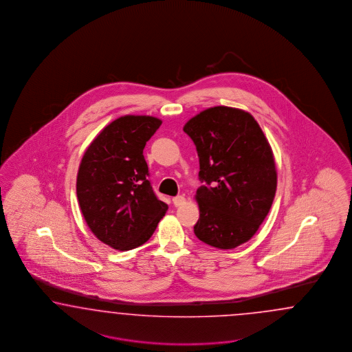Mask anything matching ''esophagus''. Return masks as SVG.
Returning a JSON list of instances; mask_svg holds the SVG:
<instances>
[{"label":"esophagus","instance_id":"34e87169","mask_svg":"<svg viewBox=\"0 0 352 352\" xmlns=\"http://www.w3.org/2000/svg\"><path fill=\"white\" fill-rule=\"evenodd\" d=\"M186 201V199L183 197V196H175L174 199H173V204L175 205V206H181L182 204H184Z\"/></svg>","mask_w":352,"mask_h":352}]
</instances>
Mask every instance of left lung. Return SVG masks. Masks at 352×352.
Wrapping results in <instances>:
<instances>
[{
  "label": "left lung",
  "mask_w": 352,
  "mask_h": 352,
  "mask_svg": "<svg viewBox=\"0 0 352 352\" xmlns=\"http://www.w3.org/2000/svg\"><path fill=\"white\" fill-rule=\"evenodd\" d=\"M199 155L200 218L193 231L218 249L249 241L275 197L277 173L270 143L254 118L243 109L208 108L184 125Z\"/></svg>",
  "instance_id": "left-lung-1"
}]
</instances>
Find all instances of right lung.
<instances>
[{
  "mask_svg": "<svg viewBox=\"0 0 352 352\" xmlns=\"http://www.w3.org/2000/svg\"><path fill=\"white\" fill-rule=\"evenodd\" d=\"M161 122L152 116L118 118L82 156L76 182L80 209L91 232L113 249L143 245L168 210L153 192L143 156Z\"/></svg>",
  "mask_w": 352,
  "mask_h": 352,
  "instance_id": "right-lung-1",
  "label": "right lung"
}]
</instances>
